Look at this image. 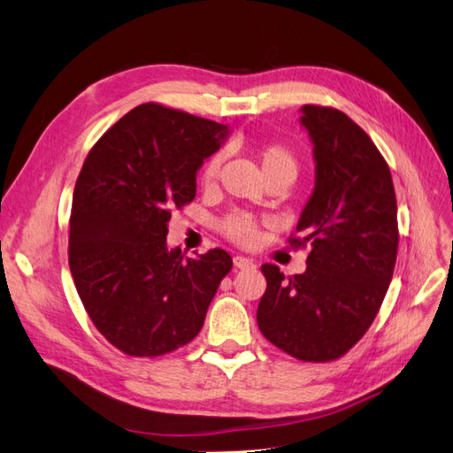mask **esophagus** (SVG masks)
<instances>
[{"instance_id":"34e87169","label":"esophagus","mask_w":453,"mask_h":453,"mask_svg":"<svg viewBox=\"0 0 453 453\" xmlns=\"http://www.w3.org/2000/svg\"><path fill=\"white\" fill-rule=\"evenodd\" d=\"M234 266L240 268V270H248V268H253V260L248 258V257H234Z\"/></svg>"}]
</instances>
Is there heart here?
Here are the masks:
<instances>
[{"label": "heart", "instance_id": "heart-1", "mask_svg": "<svg viewBox=\"0 0 453 453\" xmlns=\"http://www.w3.org/2000/svg\"><path fill=\"white\" fill-rule=\"evenodd\" d=\"M257 160L260 164L266 181H287L293 183L300 172V162L295 150L283 143H268L257 150ZM223 155L213 153L205 160L200 181L203 187H211L221 170ZM219 230L223 236L238 245H253L258 234V219L248 211H232L219 221Z\"/></svg>", "mask_w": 453, "mask_h": 453}]
</instances>
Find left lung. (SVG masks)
Wrapping results in <instances>:
<instances>
[{
    "instance_id": "obj_1",
    "label": "left lung",
    "mask_w": 453,
    "mask_h": 453,
    "mask_svg": "<svg viewBox=\"0 0 453 453\" xmlns=\"http://www.w3.org/2000/svg\"><path fill=\"white\" fill-rule=\"evenodd\" d=\"M315 188L291 248L310 245L304 273L263 265L257 323L268 342L308 363L346 355L376 319L399 248L391 172L368 134L340 109L304 105Z\"/></svg>"
}]
</instances>
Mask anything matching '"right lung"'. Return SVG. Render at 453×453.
Wrapping results in <instances>:
<instances>
[{
	"label": "right lung",
	"instance_id": "1",
	"mask_svg": "<svg viewBox=\"0 0 453 453\" xmlns=\"http://www.w3.org/2000/svg\"><path fill=\"white\" fill-rule=\"evenodd\" d=\"M226 128L157 102L134 107L94 143L73 190L67 260L90 321L128 357L188 344L219 283L225 250L168 251V221L196 195V172Z\"/></svg>",
	"mask_w": 453,
	"mask_h": 453
}]
</instances>
